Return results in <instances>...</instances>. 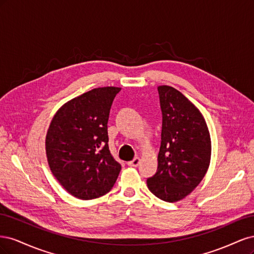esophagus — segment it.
I'll return each mask as SVG.
<instances>
[{
    "label": "esophagus",
    "mask_w": 254,
    "mask_h": 254,
    "mask_svg": "<svg viewBox=\"0 0 254 254\" xmlns=\"http://www.w3.org/2000/svg\"><path fill=\"white\" fill-rule=\"evenodd\" d=\"M140 158H134L132 161H129V162L127 163L129 166H131V167H136L137 165H139L140 164Z\"/></svg>",
    "instance_id": "34e87169"
}]
</instances>
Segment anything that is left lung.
I'll return each instance as SVG.
<instances>
[{"label": "left lung", "mask_w": 254, "mask_h": 254, "mask_svg": "<svg viewBox=\"0 0 254 254\" xmlns=\"http://www.w3.org/2000/svg\"><path fill=\"white\" fill-rule=\"evenodd\" d=\"M162 131L157 173L147 179L151 193L167 202L187 197L209 168L211 137L204 118L181 92L158 87Z\"/></svg>", "instance_id": "left-lung-1"}]
</instances>
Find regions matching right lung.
I'll use <instances>...</instances> for the list:
<instances>
[{"label": "right lung", "instance_id": "right-lung-1", "mask_svg": "<svg viewBox=\"0 0 254 254\" xmlns=\"http://www.w3.org/2000/svg\"><path fill=\"white\" fill-rule=\"evenodd\" d=\"M121 88L86 92L64 104L49 127L45 150L53 175L68 193L82 200L110 191L121 164L108 146V120Z\"/></svg>", "mask_w": 254, "mask_h": 254}]
</instances>
